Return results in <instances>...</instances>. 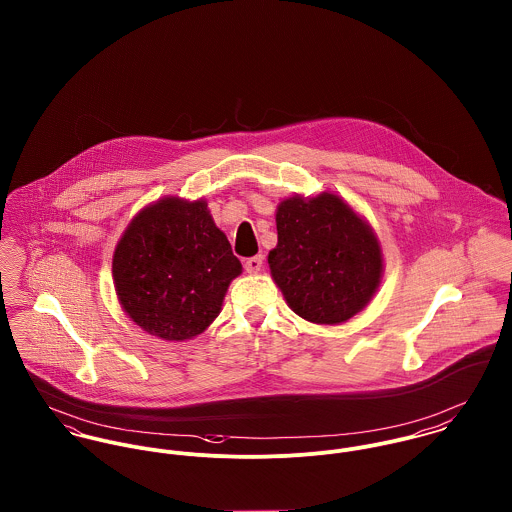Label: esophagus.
I'll use <instances>...</instances> for the list:
<instances>
[{"mask_svg":"<svg viewBox=\"0 0 512 512\" xmlns=\"http://www.w3.org/2000/svg\"><path fill=\"white\" fill-rule=\"evenodd\" d=\"M262 264H264V258L262 256H252L244 262V268L248 274H258L262 270Z\"/></svg>","mask_w":512,"mask_h":512,"instance_id":"34e87169","label":"esophagus"}]
</instances>
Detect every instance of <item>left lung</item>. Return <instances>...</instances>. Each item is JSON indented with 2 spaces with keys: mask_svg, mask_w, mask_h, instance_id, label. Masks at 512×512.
<instances>
[{
  "mask_svg": "<svg viewBox=\"0 0 512 512\" xmlns=\"http://www.w3.org/2000/svg\"><path fill=\"white\" fill-rule=\"evenodd\" d=\"M276 228L268 264L293 313L341 325L365 309L380 286L384 258L368 220L343 197H288L276 209Z\"/></svg>",
  "mask_w": 512,
  "mask_h": 512,
  "instance_id": "left-lung-1",
  "label": "left lung"
}]
</instances>
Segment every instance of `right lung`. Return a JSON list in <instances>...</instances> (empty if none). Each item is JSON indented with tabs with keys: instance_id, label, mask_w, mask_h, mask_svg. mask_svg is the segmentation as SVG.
Masks as SVG:
<instances>
[{
	"instance_id": "right-lung-1",
	"label": "right lung",
	"mask_w": 512,
	"mask_h": 512,
	"mask_svg": "<svg viewBox=\"0 0 512 512\" xmlns=\"http://www.w3.org/2000/svg\"><path fill=\"white\" fill-rule=\"evenodd\" d=\"M240 274L242 264L205 199L163 197L147 205L112 256L122 309L163 341H187L209 329Z\"/></svg>"
}]
</instances>
